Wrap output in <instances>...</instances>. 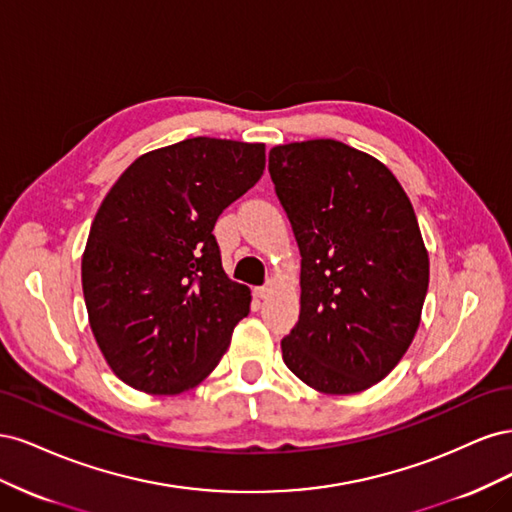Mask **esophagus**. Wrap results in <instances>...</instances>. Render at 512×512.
<instances>
[{
    "label": "esophagus",
    "mask_w": 512,
    "mask_h": 512,
    "mask_svg": "<svg viewBox=\"0 0 512 512\" xmlns=\"http://www.w3.org/2000/svg\"><path fill=\"white\" fill-rule=\"evenodd\" d=\"M273 286H275V282L273 280H269L265 286H258V288H254V294L258 299H267L269 294H271V290H273Z\"/></svg>",
    "instance_id": "1"
}]
</instances>
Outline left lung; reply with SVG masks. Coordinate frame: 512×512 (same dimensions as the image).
<instances>
[{"mask_svg": "<svg viewBox=\"0 0 512 512\" xmlns=\"http://www.w3.org/2000/svg\"><path fill=\"white\" fill-rule=\"evenodd\" d=\"M269 173L301 252L284 363L318 393H361L421 324L429 254L410 198L380 160L333 138L273 147Z\"/></svg>", "mask_w": 512, "mask_h": 512, "instance_id": "1", "label": "left lung"}]
</instances>
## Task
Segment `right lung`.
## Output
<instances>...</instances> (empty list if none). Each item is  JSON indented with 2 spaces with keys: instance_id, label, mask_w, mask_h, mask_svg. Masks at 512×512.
I'll use <instances>...</instances> for the list:
<instances>
[{
  "instance_id": "add662e5",
  "label": "right lung",
  "mask_w": 512,
  "mask_h": 512,
  "mask_svg": "<svg viewBox=\"0 0 512 512\" xmlns=\"http://www.w3.org/2000/svg\"><path fill=\"white\" fill-rule=\"evenodd\" d=\"M265 170V145L196 136L136 158L104 196L81 262L91 333L136 391L203 382L250 314L213 226Z\"/></svg>"
}]
</instances>
